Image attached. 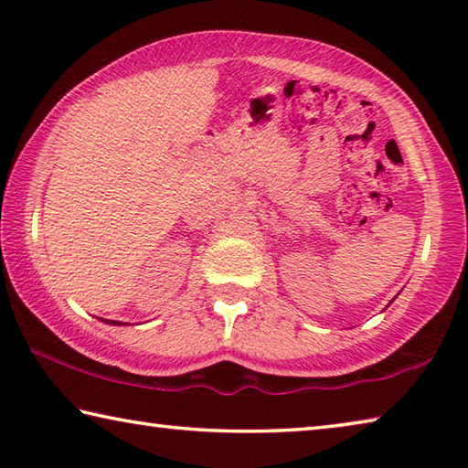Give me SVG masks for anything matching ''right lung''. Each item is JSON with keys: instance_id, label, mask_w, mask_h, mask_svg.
<instances>
[{"instance_id": "1", "label": "right lung", "mask_w": 468, "mask_h": 468, "mask_svg": "<svg viewBox=\"0 0 468 468\" xmlns=\"http://www.w3.org/2000/svg\"><path fill=\"white\" fill-rule=\"evenodd\" d=\"M102 322H105V324H113V326H120V324H122V322H115V320H102Z\"/></svg>"}]
</instances>
